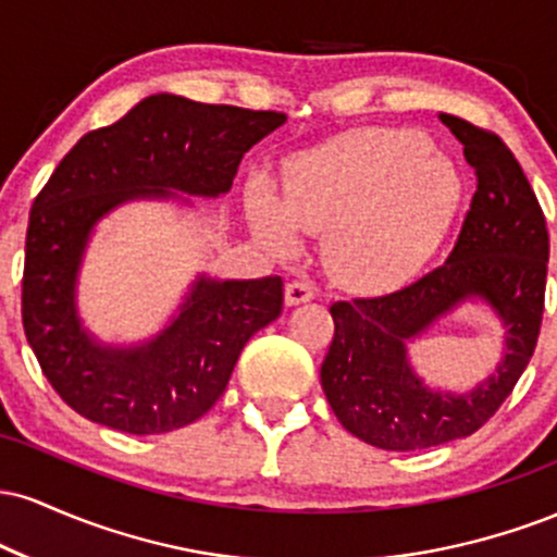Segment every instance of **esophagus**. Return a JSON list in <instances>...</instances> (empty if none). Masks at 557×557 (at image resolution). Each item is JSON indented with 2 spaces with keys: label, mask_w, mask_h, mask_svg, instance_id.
<instances>
[{
  "label": "esophagus",
  "mask_w": 557,
  "mask_h": 557,
  "mask_svg": "<svg viewBox=\"0 0 557 557\" xmlns=\"http://www.w3.org/2000/svg\"><path fill=\"white\" fill-rule=\"evenodd\" d=\"M314 296H317V287L311 280H293V283H287V287H285V304L287 306L306 304V300H311Z\"/></svg>",
  "instance_id": "obj_1"
}]
</instances>
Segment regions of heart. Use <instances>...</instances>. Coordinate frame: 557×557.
I'll list each match as a JSON object with an SVG mask.
<instances>
[{
    "instance_id": "b5f03b06",
    "label": "heart",
    "mask_w": 557,
    "mask_h": 557,
    "mask_svg": "<svg viewBox=\"0 0 557 557\" xmlns=\"http://www.w3.org/2000/svg\"><path fill=\"white\" fill-rule=\"evenodd\" d=\"M461 196L458 170L421 133L361 127L293 159L280 201L253 188L251 216L277 251H293L296 230H327L324 259L341 283L389 290L437 251Z\"/></svg>"
}]
</instances>
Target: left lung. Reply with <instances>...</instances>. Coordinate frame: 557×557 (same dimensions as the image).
<instances>
[{
	"label": "left lung",
	"instance_id": "left-lung-1",
	"mask_svg": "<svg viewBox=\"0 0 557 557\" xmlns=\"http://www.w3.org/2000/svg\"><path fill=\"white\" fill-rule=\"evenodd\" d=\"M463 144L476 190L443 267L403 290L330 306L335 337L322 389L350 434L382 450H424L474 434L513 393L540 337L549 235L521 164L495 133L440 114ZM484 299L506 327L495 375L469 394L432 391L407 359L416 339L463 299Z\"/></svg>",
	"mask_w": 557,
	"mask_h": 557
}]
</instances>
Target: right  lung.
<instances>
[{
    "instance_id": "add662e5",
    "label": "right lung",
    "mask_w": 557,
    "mask_h": 557,
    "mask_svg": "<svg viewBox=\"0 0 557 557\" xmlns=\"http://www.w3.org/2000/svg\"><path fill=\"white\" fill-rule=\"evenodd\" d=\"M285 120L154 94L114 125L86 133L57 164L25 235L23 327L49 385L81 417L127 434L181 430L220 400L253 332L283 314L277 274H198L168 327L123 348L83 327L75 287L101 216L136 198H183L175 190L227 194L243 154Z\"/></svg>"
}]
</instances>
